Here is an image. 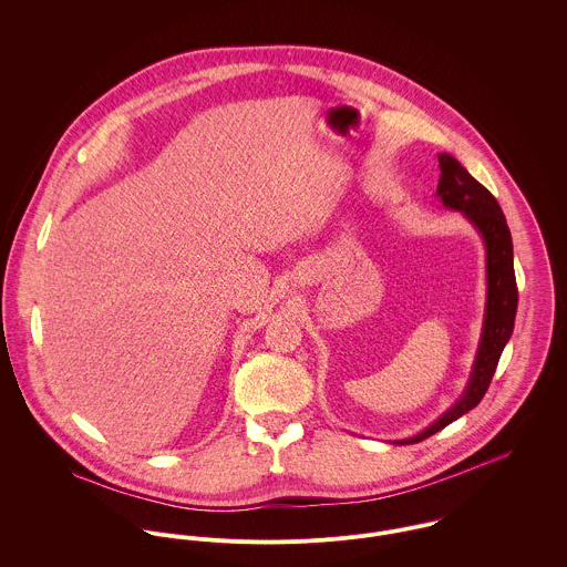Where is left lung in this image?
I'll return each mask as SVG.
<instances>
[{
  "instance_id": "8db88e82",
  "label": "left lung",
  "mask_w": 567,
  "mask_h": 567,
  "mask_svg": "<svg viewBox=\"0 0 567 567\" xmlns=\"http://www.w3.org/2000/svg\"><path fill=\"white\" fill-rule=\"evenodd\" d=\"M439 167V203L450 212H461L463 218L478 231L485 244L486 299L483 329L463 395L421 432L408 439L393 441L395 445L419 443L481 404L495 373L497 360L515 327L517 286L513 268V240L506 218L497 200L491 196V192L483 187L458 159H454L447 153H441Z\"/></svg>"
}]
</instances>
